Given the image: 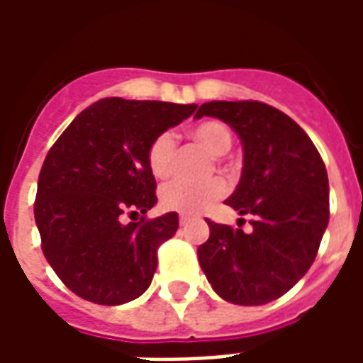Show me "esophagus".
<instances>
[{"mask_svg":"<svg viewBox=\"0 0 363 363\" xmlns=\"http://www.w3.org/2000/svg\"><path fill=\"white\" fill-rule=\"evenodd\" d=\"M192 220V216H190V213H181V216H179V221H181V225H184V223H186V221H190Z\"/></svg>","mask_w":363,"mask_h":363,"instance_id":"obj_1","label":"esophagus"}]
</instances>
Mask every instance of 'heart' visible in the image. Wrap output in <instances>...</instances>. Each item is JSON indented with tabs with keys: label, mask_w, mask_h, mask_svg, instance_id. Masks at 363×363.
Returning <instances> with one entry per match:
<instances>
[{
	"label": "heart",
	"mask_w": 363,
	"mask_h": 363,
	"mask_svg": "<svg viewBox=\"0 0 363 363\" xmlns=\"http://www.w3.org/2000/svg\"><path fill=\"white\" fill-rule=\"evenodd\" d=\"M189 135L192 142L202 145L212 155H218V159L220 155H225L233 143L231 130L220 120L198 122L190 128ZM174 155H177V143H174L173 135L169 132L159 134L147 150V165H150L151 174L159 181L167 179L173 173ZM225 190H228V184L220 177H213L204 182L174 181L161 189L159 198L167 210H174L181 213H198L210 208L216 200H220L225 194Z\"/></svg>",
	"instance_id": "obj_1"
}]
</instances>
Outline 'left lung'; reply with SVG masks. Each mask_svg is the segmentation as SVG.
I'll use <instances>...</instances> for the list:
<instances>
[{
    "instance_id": "8db88e82",
    "label": "left lung",
    "mask_w": 363,
    "mask_h": 363,
    "mask_svg": "<svg viewBox=\"0 0 363 363\" xmlns=\"http://www.w3.org/2000/svg\"><path fill=\"white\" fill-rule=\"evenodd\" d=\"M213 116L235 130L243 171L225 200L252 216V231L213 223L198 260L213 291L229 303L264 305L311 268L328 225V177L319 151L297 122L259 101L204 103L196 118Z\"/></svg>"
}]
</instances>
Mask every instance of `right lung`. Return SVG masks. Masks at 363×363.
Here are the masks:
<instances>
[{"label": "right lung", "mask_w": 363, "mask_h": 363, "mask_svg": "<svg viewBox=\"0 0 363 363\" xmlns=\"http://www.w3.org/2000/svg\"><path fill=\"white\" fill-rule=\"evenodd\" d=\"M196 104L101 99L74 118L38 174L35 220L43 252L75 296L122 305L150 288L159 245L179 216H143L157 204L147 165L151 142L181 124ZM142 215L140 222L124 217Z\"/></svg>", "instance_id": "right-lung-1"}]
</instances>
